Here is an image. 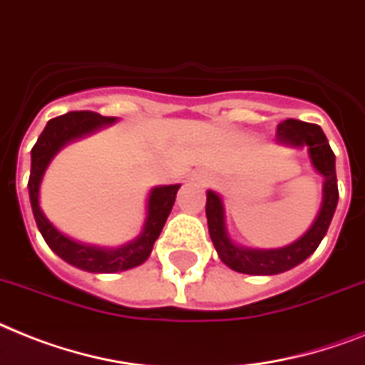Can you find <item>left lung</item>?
<instances>
[{
	"instance_id": "1",
	"label": "left lung",
	"mask_w": 365,
	"mask_h": 365,
	"mask_svg": "<svg viewBox=\"0 0 365 365\" xmlns=\"http://www.w3.org/2000/svg\"><path fill=\"white\" fill-rule=\"evenodd\" d=\"M277 140L294 148L307 146L311 165L324 178L321 212L317 215L315 223L311 225V229L302 238L296 240L294 244L281 247V250H250V247H240L229 238L227 227H225L223 200L217 192H206V197H208L206 198V217H208L210 238L217 250L219 259L240 274L274 275L304 262L309 255L315 253L330 227L334 212H336L337 198H339L336 155L331 152L327 135L322 133L321 127L289 118L277 125Z\"/></svg>"
}]
</instances>
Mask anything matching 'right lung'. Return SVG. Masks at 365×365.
I'll return each mask as SVG.
<instances>
[{"label": "right lung", "instance_id": "add662e5", "mask_svg": "<svg viewBox=\"0 0 365 365\" xmlns=\"http://www.w3.org/2000/svg\"><path fill=\"white\" fill-rule=\"evenodd\" d=\"M108 123H114V118H106V115L91 110L67 112L63 115L52 118L31 150V174H29L28 182L35 223L50 250L58 257H61L65 262L80 269L97 272V274H114V272L135 268L150 257L155 240L159 238L163 227L167 223L168 213L173 210L176 192L180 189V185H163V187L152 189L150 198H148V217L144 223V230L138 238L125 244L123 247H118V250H101L93 245L78 244L59 232L54 225L44 217L43 210L38 206V187H41L44 170L52 161V157L67 142L90 135Z\"/></svg>", "mask_w": 365, "mask_h": 365}]
</instances>
